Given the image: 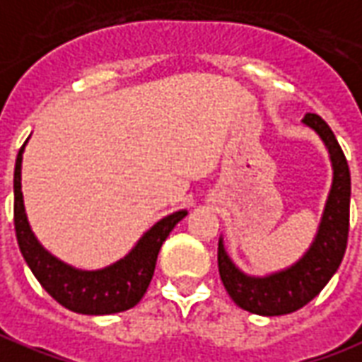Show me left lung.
Instances as JSON below:
<instances>
[{
  "label": "left lung",
  "mask_w": 362,
  "mask_h": 362,
  "mask_svg": "<svg viewBox=\"0 0 362 362\" xmlns=\"http://www.w3.org/2000/svg\"><path fill=\"white\" fill-rule=\"evenodd\" d=\"M303 123L320 134L334 165L332 191L322 216L318 235L310 250L287 270L268 278H250L237 270L226 255L221 241L218 245V268L223 287L237 307L249 310L252 315H289L305 307L336 274L347 249L351 200L349 165L336 134L332 133L328 123L320 115L307 113Z\"/></svg>",
  "instance_id": "8db88e82"
}]
</instances>
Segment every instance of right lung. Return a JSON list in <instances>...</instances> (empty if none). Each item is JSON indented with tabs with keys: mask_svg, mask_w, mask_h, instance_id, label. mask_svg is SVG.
Masks as SVG:
<instances>
[{
	"mask_svg": "<svg viewBox=\"0 0 362 362\" xmlns=\"http://www.w3.org/2000/svg\"><path fill=\"white\" fill-rule=\"evenodd\" d=\"M21 146L15 162V233H17L18 249L23 252L28 268L40 286L54 297L62 307L69 308L78 315H113L134 307L144 297L154 276L158 252L163 241L168 239L171 229L183 220L187 212H175L156 223L154 228L144 233L139 245L134 247L123 260L115 262L110 268L96 272L75 270L54 258L30 231L26 221L23 192H21V162H23Z\"/></svg>",
	"mask_w": 362,
	"mask_h": 362,
	"instance_id": "obj_1",
	"label": "right lung"
}]
</instances>
